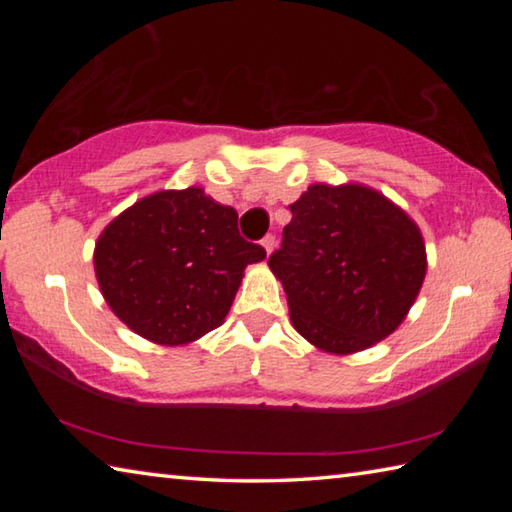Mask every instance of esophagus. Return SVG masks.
<instances>
[{"mask_svg": "<svg viewBox=\"0 0 512 512\" xmlns=\"http://www.w3.org/2000/svg\"><path fill=\"white\" fill-rule=\"evenodd\" d=\"M262 246H264V250H266V255H271V250L275 248V237H273V235H266V237L262 239Z\"/></svg>", "mask_w": 512, "mask_h": 512, "instance_id": "34e87169", "label": "esophagus"}]
</instances>
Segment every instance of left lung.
I'll return each mask as SVG.
<instances>
[{
	"label": "left lung",
	"mask_w": 512,
	"mask_h": 512,
	"mask_svg": "<svg viewBox=\"0 0 512 512\" xmlns=\"http://www.w3.org/2000/svg\"><path fill=\"white\" fill-rule=\"evenodd\" d=\"M289 210L268 266L287 291L293 327L334 354L386 339L427 271L418 225L361 185H311Z\"/></svg>",
	"instance_id": "1"
}]
</instances>
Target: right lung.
Segmentation results:
<instances>
[{
	"mask_svg": "<svg viewBox=\"0 0 512 512\" xmlns=\"http://www.w3.org/2000/svg\"><path fill=\"white\" fill-rule=\"evenodd\" d=\"M237 212L203 189L158 192L112 221L94 271L119 320L144 339L183 345L219 327L244 277L266 250L239 235Z\"/></svg>",
	"mask_w": 512,
	"mask_h": 512,
	"instance_id": "obj_1",
	"label": "right lung"
}]
</instances>
